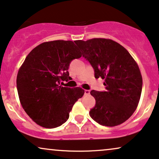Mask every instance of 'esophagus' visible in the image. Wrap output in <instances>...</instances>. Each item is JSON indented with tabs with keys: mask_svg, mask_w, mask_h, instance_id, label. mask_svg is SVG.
Here are the masks:
<instances>
[{
	"mask_svg": "<svg viewBox=\"0 0 159 159\" xmlns=\"http://www.w3.org/2000/svg\"><path fill=\"white\" fill-rule=\"evenodd\" d=\"M85 95L90 94V91H89V90H85Z\"/></svg>",
	"mask_w": 159,
	"mask_h": 159,
	"instance_id": "esophagus-1",
	"label": "esophagus"
}]
</instances>
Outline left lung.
Segmentation results:
<instances>
[{"label":"left lung","instance_id":"8db88e82","mask_svg":"<svg viewBox=\"0 0 159 159\" xmlns=\"http://www.w3.org/2000/svg\"><path fill=\"white\" fill-rule=\"evenodd\" d=\"M75 43L93 66L95 78L105 80L106 91H91L96 105L90 116L103 126L122 124L139 102L142 76L138 64L126 48L111 39L76 40Z\"/></svg>","mask_w":159,"mask_h":159}]
</instances>
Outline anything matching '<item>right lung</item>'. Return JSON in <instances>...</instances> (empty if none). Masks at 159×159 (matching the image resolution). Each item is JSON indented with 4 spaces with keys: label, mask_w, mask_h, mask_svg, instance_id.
Returning a JSON list of instances; mask_svg holds the SVG:
<instances>
[{
    "label": "right lung",
    "mask_w": 159,
    "mask_h": 159,
    "mask_svg": "<svg viewBox=\"0 0 159 159\" xmlns=\"http://www.w3.org/2000/svg\"><path fill=\"white\" fill-rule=\"evenodd\" d=\"M82 55L73 41L53 40L38 45L25 57L17 73V93L23 108L36 124L54 128L68 120L85 91L60 83L70 79V62Z\"/></svg>",
    "instance_id": "1"
}]
</instances>
